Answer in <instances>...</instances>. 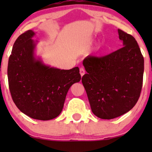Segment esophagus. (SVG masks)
Listing matches in <instances>:
<instances>
[{"label": "esophagus", "mask_w": 152, "mask_h": 152, "mask_svg": "<svg viewBox=\"0 0 152 152\" xmlns=\"http://www.w3.org/2000/svg\"><path fill=\"white\" fill-rule=\"evenodd\" d=\"M80 73L81 76H82V77L85 74V70H84V68H80Z\"/></svg>", "instance_id": "obj_1"}]
</instances>
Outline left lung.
Here are the masks:
<instances>
[{"instance_id": "8db88e82", "label": "left lung", "mask_w": 152, "mask_h": 152, "mask_svg": "<svg viewBox=\"0 0 152 152\" xmlns=\"http://www.w3.org/2000/svg\"><path fill=\"white\" fill-rule=\"evenodd\" d=\"M124 46L103 57L88 55L83 61L87 72L82 78L91 110L110 120L136 105L142 86L144 58L133 36L118 29Z\"/></svg>"}]
</instances>
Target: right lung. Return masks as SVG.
<instances>
[{"label": "right lung", "mask_w": 152, "mask_h": 152, "mask_svg": "<svg viewBox=\"0 0 152 152\" xmlns=\"http://www.w3.org/2000/svg\"><path fill=\"white\" fill-rule=\"evenodd\" d=\"M35 33L28 30L14 43L7 66L8 84L14 104L33 119L49 120L63 109L70 86L81 80L80 69L61 70L34 57Z\"/></svg>", "instance_id": "1"}]
</instances>
